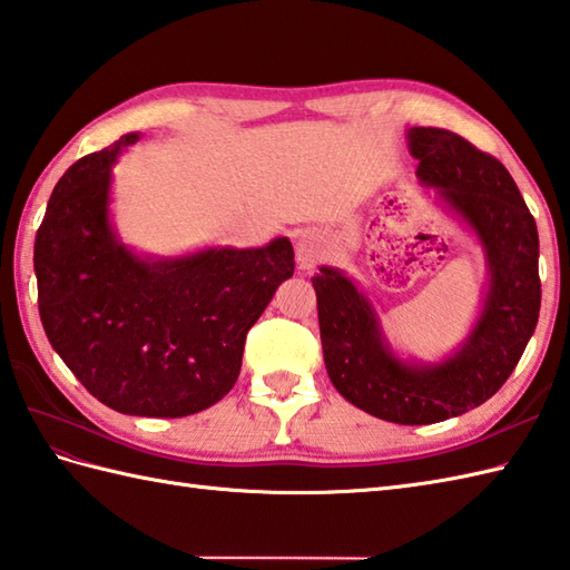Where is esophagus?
Masks as SVG:
<instances>
[{
	"mask_svg": "<svg viewBox=\"0 0 570 570\" xmlns=\"http://www.w3.org/2000/svg\"><path fill=\"white\" fill-rule=\"evenodd\" d=\"M321 259H323V245L317 240V235L303 230L296 237V264L301 269H313Z\"/></svg>",
	"mask_w": 570,
	"mask_h": 570,
	"instance_id": "1",
	"label": "esophagus"
}]
</instances>
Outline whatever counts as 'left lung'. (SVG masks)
<instances>
[{
	"mask_svg": "<svg viewBox=\"0 0 570 570\" xmlns=\"http://www.w3.org/2000/svg\"><path fill=\"white\" fill-rule=\"evenodd\" d=\"M417 179L475 233L488 288L471 333L442 362L401 360L372 301L337 267L313 276L327 376L364 413L432 425L464 415L500 391L514 372L541 306L539 235L518 184L493 155L444 128H410Z\"/></svg>",
	"mask_w": 570,
	"mask_h": 570,
	"instance_id": "8db88e82",
	"label": "left lung"
}]
</instances>
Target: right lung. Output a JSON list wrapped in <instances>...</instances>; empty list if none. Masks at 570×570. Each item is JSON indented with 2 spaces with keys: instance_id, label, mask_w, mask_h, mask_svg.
<instances>
[{
  "instance_id": "obj_1",
  "label": "right lung",
  "mask_w": 570,
  "mask_h": 570,
  "mask_svg": "<svg viewBox=\"0 0 570 570\" xmlns=\"http://www.w3.org/2000/svg\"><path fill=\"white\" fill-rule=\"evenodd\" d=\"M140 134L77 160L36 233L38 311L52 350L97 401L124 415L184 417L228 393L247 330L294 274V247L138 255L118 237L111 167Z\"/></svg>"
}]
</instances>
